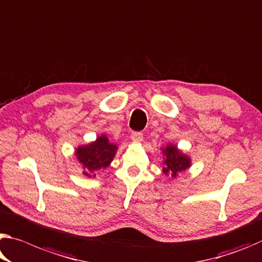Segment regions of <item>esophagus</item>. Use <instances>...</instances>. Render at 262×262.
Here are the masks:
<instances>
[{
    "instance_id": "1",
    "label": "esophagus",
    "mask_w": 262,
    "mask_h": 262,
    "mask_svg": "<svg viewBox=\"0 0 262 262\" xmlns=\"http://www.w3.org/2000/svg\"><path fill=\"white\" fill-rule=\"evenodd\" d=\"M130 139L134 141V142H141L143 139V134L141 132H133L130 135Z\"/></svg>"
}]
</instances>
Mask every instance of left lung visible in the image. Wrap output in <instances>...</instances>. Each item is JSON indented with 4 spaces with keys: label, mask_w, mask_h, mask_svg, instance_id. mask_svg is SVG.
Listing matches in <instances>:
<instances>
[{
    "label": "left lung",
    "mask_w": 262,
    "mask_h": 262,
    "mask_svg": "<svg viewBox=\"0 0 262 262\" xmlns=\"http://www.w3.org/2000/svg\"><path fill=\"white\" fill-rule=\"evenodd\" d=\"M164 156L163 162V172L164 175L171 176L172 178H176L178 173L182 171H185L186 169L190 168L191 160L188 155L178 150L177 146L173 144H168L164 149H162Z\"/></svg>",
    "instance_id": "1"
}]
</instances>
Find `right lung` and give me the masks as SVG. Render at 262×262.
Returning <instances> with one entry per match:
<instances>
[{
	"mask_svg": "<svg viewBox=\"0 0 262 262\" xmlns=\"http://www.w3.org/2000/svg\"><path fill=\"white\" fill-rule=\"evenodd\" d=\"M116 150L118 146L111 143L105 134L99 136L92 143L78 147L76 156L84 169L82 173L87 177H95L99 170L106 169L111 164Z\"/></svg>",
	"mask_w": 262,
	"mask_h": 262,
	"instance_id": "right-lung-1",
	"label": "right lung"
}]
</instances>
